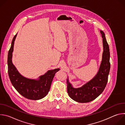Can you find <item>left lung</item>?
<instances>
[{"instance_id":"left-lung-1","label":"left lung","mask_w":125,"mask_h":125,"mask_svg":"<svg viewBox=\"0 0 125 125\" xmlns=\"http://www.w3.org/2000/svg\"><path fill=\"white\" fill-rule=\"evenodd\" d=\"M103 42V51L102 60L96 75L89 82L78 88H74L67 80V92L73 100L80 103L91 102L96 98L104 91L108 82L110 63V50L105 33L100 31Z\"/></svg>"}]
</instances>
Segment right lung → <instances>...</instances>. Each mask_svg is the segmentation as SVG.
I'll list each match as a JSON object with an SVG mask.
<instances>
[{"instance_id":"obj_1","label":"right lung","mask_w":125,"mask_h":125,"mask_svg":"<svg viewBox=\"0 0 125 125\" xmlns=\"http://www.w3.org/2000/svg\"><path fill=\"white\" fill-rule=\"evenodd\" d=\"M17 33L14 37L8 54V72L10 81L21 95L31 100H39L45 97L48 93L51 83L59 68L48 70L38 79L27 78L22 76L12 63V53L14 42Z\"/></svg>"}]
</instances>
